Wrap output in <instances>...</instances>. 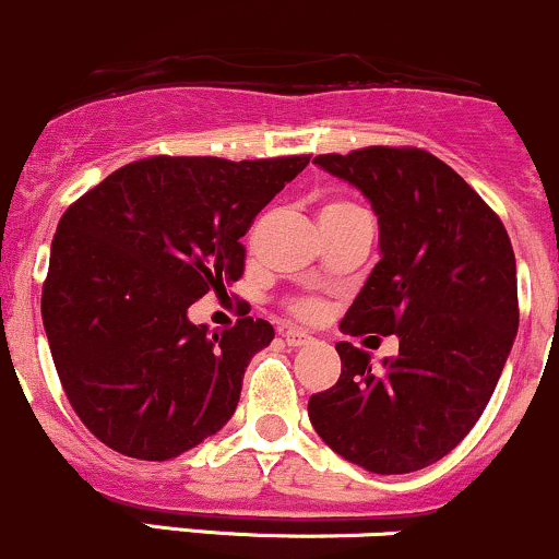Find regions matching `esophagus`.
<instances>
[{
    "label": "esophagus",
    "instance_id": "1",
    "mask_svg": "<svg viewBox=\"0 0 559 559\" xmlns=\"http://www.w3.org/2000/svg\"><path fill=\"white\" fill-rule=\"evenodd\" d=\"M284 340L292 345V348H299V345H308L313 343V337H310L308 332H302V329H286L284 332Z\"/></svg>",
    "mask_w": 559,
    "mask_h": 559
}]
</instances>
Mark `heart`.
Masks as SVG:
<instances>
[{"label":"heart","instance_id":"1","mask_svg":"<svg viewBox=\"0 0 559 559\" xmlns=\"http://www.w3.org/2000/svg\"><path fill=\"white\" fill-rule=\"evenodd\" d=\"M348 209H354V205L326 203L324 209H321V216H332V214H340V211H348ZM292 310H295L299 319H316V316L321 313V305L316 302V299H299V302L292 305Z\"/></svg>","mask_w":559,"mask_h":559}]
</instances>
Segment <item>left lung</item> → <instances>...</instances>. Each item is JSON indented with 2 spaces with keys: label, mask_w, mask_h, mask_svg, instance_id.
I'll use <instances>...</instances> for the list:
<instances>
[{
  "label": "left lung",
  "mask_w": 559,
  "mask_h": 559,
  "mask_svg": "<svg viewBox=\"0 0 559 559\" xmlns=\"http://www.w3.org/2000/svg\"><path fill=\"white\" fill-rule=\"evenodd\" d=\"M378 214L380 262L340 329L396 334L372 367L337 343L343 372L313 393L316 433L372 474H409L457 448L485 413L520 324L507 227L448 163L426 150L367 146L313 157Z\"/></svg>",
  "instance_id": "1"
}]
</instances>
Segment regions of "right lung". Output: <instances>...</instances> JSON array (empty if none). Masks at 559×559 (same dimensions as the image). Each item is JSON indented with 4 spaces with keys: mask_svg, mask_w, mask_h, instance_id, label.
Here are the masks:
<instances>
[{
    "mask_svg": "<svg viewBox=\"0 0 559 559\" xmlns=\"http://www.w3.org/2000/svg\"><path fill=\"white\" fill-rule=\"evenodd\" d=\"M308 157H146L67 209L50 246L43 321L74 413L111 450L168 461L233 418L262 319L192 324L187 310L243 275L254 216Z\"/></svg>",
    "mask_w": 559,
    "mask_h": 559,
    "instance_id": "1",
    "label": "right lung"
}]
</instances>
